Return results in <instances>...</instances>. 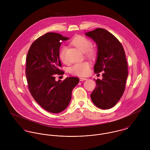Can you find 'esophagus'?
Returning a JSON list of instances; mask_svg holds the SVG:
<instances>
[{
  "label": "esophagus",
  "instance_id": "esophagus-1",
  "mask_svg": "<svg viewBox=\"0 0 150 150\" xmlns=\"http://www.w3.org/2000/svg\"><path fill=\"white\" fill-rule=\"evenodd\" d=\"M87 79L85 78V77H80V81H84V80H86Z\"/></svg>",
  "mask_w": 150,
  "mask_h": 150
}]
</instances>
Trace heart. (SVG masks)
Segmentation results:
<instances>
[{
  "label": "heart",
  "mask_w": 150,
  "mask_h": 150,
  "mask_svg": "<svg viewBox=\"0 0 150 150\" xmlns=\"http://www.w3.org/2000/svg\"><path fill=\"white\" fill-rule=\"evenodd\" d=\"M71 43L81 51L86 52V55L89 58H93L96 55V50L91 47L92 42L86 37L81 35L76 36L72 39ZM66 47L63 46L60 49L59 53V58L63 62H66ZM70 71L74 75L86 76L90 73V64L86 61L77 63L70 67Z\"/></svg>",
  "instance_id": "obj_1"
}]
</instances>
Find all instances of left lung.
Masks as SVG:
<instances>
[{
  "mask_svg": "<svg viewBox=\"0 0 150 150\" xmlns=\"http://www.w3.org/2000/svg\"><path fill=\"white\" fill-rule=\"evenodd\" d=\"M98 45L95 73L105 71L103 79L95 80L96 87L91 95L97 107L106 110L114 107L123 95L128 75L125 52L120 42L106 29L97 28L86 33Z\"/></svg>",
  "mask_w": 150,
  "mask_h": 150,
  "instance_id": "obj_1",
  "label": "left lung"
}]
</instances>
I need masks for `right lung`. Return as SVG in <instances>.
I'll return each mask as SVG.
<instances>
[{"mask_svg":"<svg viewBox=\"0 0 150 150\" xmlns=\"http://www.w3.org/2000/svg\"><path fill=\"white\" fill-rule=\"evenodd\" d=\"M69 38L48 32L38 38L30 47L26 58L25 74L29 91L35 101L44 110L58 113L67 107L73 89L79 78L69 77L55 81V75H63L61 70L59 48Z\"/></svg>","mask_w":150,"mask_h":150,"instance_id":"right-lung-1","label":"right lung"}]
</instances>
